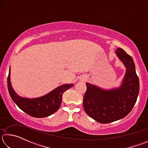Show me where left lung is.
Listing matches in <instances>:
<instances>
[{
  "instance_id": "obj_1",
  "label": "left lung",
  "mask_w": 148,
  "mask_h": 148,
  "mask_svg": "<svg viewBox=\"0 0 148 148\" xmlns=\"http://www.w3.org/2000/svg\"><path fill=\"white\" fill-rule=\"evenodd\" d=\"M116 53L126 67L121 86L105 90L86 83L83 101L84 110L101 123H108L127 116L134 107L139 93V79L133 59L122 48H117Z\"/></svg>"
}]
</instances>
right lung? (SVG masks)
I'll return each instance as SVG.
<instances>
[{"label":"right lung","mask_w":148,"mask_h":148,"mask_svg":"<svg viewBox=\"0 0 148 148\" xmlns=\"http://www.w3.org/2000/svg\"><path fill=\"white\" fill-rule=\"evenodd\" d=\"M7 82L10 95L17 106L29 116L37 118L51 116L57 112L61 106L63 92L74 86L73 84H64L44 96L35 99H27L19 96L12 88L10 82V69Z\"/></svg>","instance_id":"1"}]
</instances>
